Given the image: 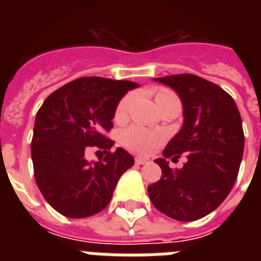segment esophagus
Returning <instances> with one entry per match:
<instances>
[{"mask_svg":"<svg viewBox=\"0 0 261 261\" xmlns=\"http://www.w3.org/2000/svg\"><path fill=\"white\" fill-rule=\"evenodd\" d=\"M147 160L146 159H142V157H137L135 159V164H138V165H143V164H146Z\"/></svg>","mask_w":261,"mask_h":261,"instance_id":"obj_1","label":"esophagus"}]
</instances>
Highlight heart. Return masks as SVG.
I'll list each match as a JSON object with an SVG mask.
<instances>
[{
  "label": "heart",
  "instance_id": "obj_1",
  "mask_svg": "<svg viewBox=\"0 0 261 261\" xmlns=\"http://www.w3.org/2000/svg\"><path fill=\"white\" fill-rule=\"evenodd\" d=\"M169 94L168 92H160L157 97ZM133 96L127 94L126 97H123L116 108V119H123L127 115V110L130 106ZM164 141V137L157 131L147 130L145 127L139 126H130L128 128L123 131L120 135V142L128 150L138 153V154H149L159 146L160 143Z\"/></svg>",
  "mask_w": 261,
  "mask_h": 261
}]
</instances>
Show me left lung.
<instances>
[{
    "instance_id": "left-lung-1",
    "label": "left lung",
    "mask_w": 261,
    "mask_h": 261,
    "mask_svg": "<svg viewBox=\"0 0 261 261\" xmlns=\"http://www.w3.org/2000/svg\"><path fill=\"white\" fill-rule=\"evenodd\" d=\"M153 81L176 92L182 104V126L168 142L164 159L154 161L163 174L147 187L151 203L163 214L196 221L214 211L234 186L244 153L243 122L234 100L222 88L194 74ZM187 154L180 170L166 159Z\"/></svg>"
}]
</instances>
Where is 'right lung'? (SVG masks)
Segmentation results:
<instances>
[{"label": "right lung", "mask_w": 261, "mask_h": 261, "mask_svg": "<svg viewBox=\"0 0 261 261\" xmlns=\"http://www.w3.org/2000/svg\"><path fill=\"white\" fill-rule=\"evenodd\" d=\"M139 84L83 77L63 85L44 100L36 114L31 154L39 190L54 210L69 218H85L104 210L119 178L134 165L122 147L88 161L92 146L108 151L104 135L123 96Z\"/></svg>", "instance_id": "obj_1"}]
</instances>
